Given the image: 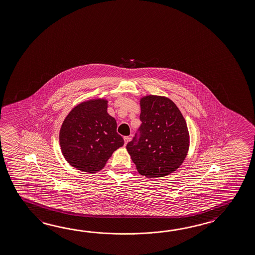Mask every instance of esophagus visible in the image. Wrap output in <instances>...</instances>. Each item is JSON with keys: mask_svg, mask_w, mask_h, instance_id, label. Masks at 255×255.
Here are the masks:
<instances>
[{"mask_svg": "<svg viewBox=\"0 0 255 255\" xmlns=\"http://www.w3.org/2000/svg\"><path fill=\"white\" fill-rule=\"evenodd\" d=\"M129 140H130V137H129V136H125V137H124V141H125L124 145H125V146H126V145H127V144H128V141H129Z\"/></svg>", "mask_w": 255, "mask_h": 255, "instance_id": "esophagus-1", "label": "esophagus"}]
</instances>
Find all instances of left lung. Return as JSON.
<instances>
[{"mask_svg": "<svg viewBox=\"0 0 255 255\" xmlns=\"http://www.w3.org/2000/svg\"><path fill=\"white\" fill-rule=\"evenodd\" d=\"M139 105V137L128 143V152L140 175L164 177L176 171L187 156V125L177 106L165 96L146 95Z\"/></svg>", "mask_w": 255, "mask_h": 255, "instance_id": "left-lung-1", "label": "left lung"}]
</instances>
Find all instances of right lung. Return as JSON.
<instances>
[{"instance_id":"right-lung-1","label":"right lung","mask_w":255,"mask_h":255,"mask_svg":"<svg viewBox=\"0 0 255 255\" xmlns=\"http://www.w3.org/2000/svg\"><path fill=\"white\" fill-rule=\"evenodd\" d=\"M107 103L104 98L83 102L72 108L61 125V152L80 171L99 172L113 152L124 145L116 119L107 113Z\"/></svg>"}]
</instances>
